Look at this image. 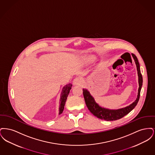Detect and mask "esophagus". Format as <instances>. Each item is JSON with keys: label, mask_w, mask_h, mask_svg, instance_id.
I'll return each instance as SVG.
<instances>
[{"label": "esophagus", "mask_w": 155, "mask_h": 155, "mask_svg": "<svg viewBox=\"0 0 155 155\" xmlns=\"http://www.w3.org/2000/svg\"><path fill=\"white\" fill-rule=\"evenodd\" d=\"M82 84V80L81 78L77 77L73 80V85H80Z\"/></svg>", "instance_id": "34e87169"}]
</instances>
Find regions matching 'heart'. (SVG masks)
Masks as SVG:
<instances>
[{
    "label": "heart",
    "mask_w": 155,
    "mask_h": 155,
    "mask_svg": "<svg viewBox=\"0 0 155 155\" xmlns=\"http://www.w3.org/2000/svg\"><path fill=\"white\" fill-rule=\"evenodd\" d=\"M95 58L92 56H87L83 58V61L85 63H91L94 61Z\"/></svg>",
    "instance_id": "obj_1"
}]
</instances>
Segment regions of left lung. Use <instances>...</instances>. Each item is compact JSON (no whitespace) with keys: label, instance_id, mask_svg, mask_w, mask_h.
I'll use <instances>...</instances> for the list:
<instances>
[{"label":"left lung","instance_id":"left-lung-1","mask_svg":"<svg viewBox=\"0 0 155 155\" xmlns=\"http://www.w3.org/2000/svg\"><path fill=\"white\" fill-rule=\"evenodd\" d=\"M132 56L137 66L139 84L137 97L133 103L125 107L118 109H109L107 108H104L101 106L98 103H96L94 97L91 95L87 89L83 88V95L86 105L89 110L97 118L106 121H113L122 118L133 110L138 102L140 96V90L142 86L143 80L142 74L140 73V66L138 59L134 54H132Z\"/></svg>","mask_w":155,"mask_h":155}]
</instances>
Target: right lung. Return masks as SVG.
I'll list each match as a JSON object with an SVG mask.
<instances>
[{"instance_id":"add662e5","label":"right lung","mask_w":155,"mask_h":155,"mask_svg":"<svg viewBox=\"0 0 155 155\" xmlns=\"http://www.w3.org/2000/svg\"><path fill=\"white\" fill-rule=\"evenodd\" d=\"M72 84L69 83L63 87L62 89V91L61 92L60 98V102H59V114H61L63 113V111L64 110L65 103L66 102L67 96L70 93V91L71 89Z\"/></svg>"}]
</instances>
